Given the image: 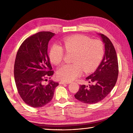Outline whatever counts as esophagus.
I'll list each match as a JSON object with an SVG mask.
<instances>
[{"label": "esophagus", "mask_w": 133, "mask_h": 133, "mask_svg": "<svg viewBox=\"0 0 133 133\" xmlns=\"http://www.w3.org/2000/svg\"><path fill=\"white\" fill-rule=\"evenodd\" d=\"M60 84H69V83L66 82H63V81H61V82H60Z\"/></svg>", "instance_id": "esophagus-1"}]
</instances>
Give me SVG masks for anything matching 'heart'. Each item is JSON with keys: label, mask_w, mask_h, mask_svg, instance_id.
<instances>
[{"label": "heart", "mask_w": 133, "mask_h": 133, "mask_svg": "<svg viewBox=\"0 0 133 133\" xmlns=\"http://www.w3.org/2000/svg\"><path fill=\"white\" fill-rule=\"evenodd\" d=\"M63 48L67 53H74L72 64L63 65L58 69L57 76L60 80L71 82L85 73L94 70L102 61L104 53V45L99 40H92L88 36L76 35L65 38ZM64 50L60 45L54 44L49 52L51 62L59 65L63 61Z\"/></svg>", "instance_id": "obj_1"}]
</instances>
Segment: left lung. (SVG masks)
Segmentation results:
<instances>
[{"label": "left lung", "mask_w": 133, "mask_h": 133, "mask_svg": "<svg viewBox=\"0 0 133 133\" xmlns=\"http://www.w3.org/2000/svg\"><path fill=\"white\" fill-rule=\"evenodd\" d=\"M104 44L105 52L96 70L85 78L92 85H80L75 97L85 104H94L103 100L115 85L118 75L117 56L113 44L107 36L98 34Z\"/></svg>", "instance_id": "1"}]
</instances>
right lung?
<instances>
[{
    "instance_id": "obj_1",
    "label": "right lung",
    "mask_w": 133,
    "mask_h": 133,
    "mask_svg": "<svg viewBox=\"0 0 133 133\" xmlns=\"http://www.w3.org/2000/svg\"><path fill=\"white\" fill-rule=\"evenodd\" d=\"M55 35L50 31L38 32L27 38L17 51L14 66L16 85L22 100L31 107H41L49 103L58 85L53 80L43 84L54 73L48 48Z\"/></svg>"
}]
</instances>
